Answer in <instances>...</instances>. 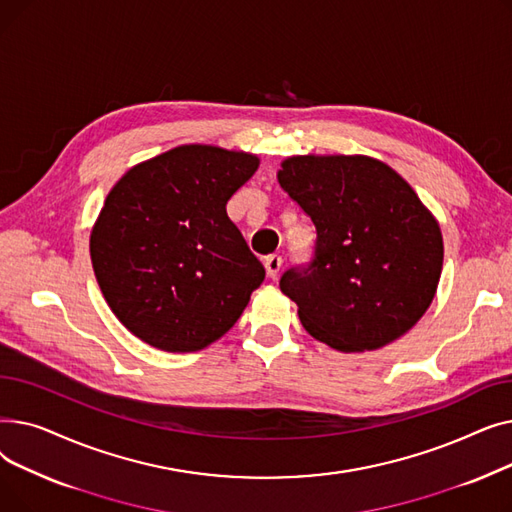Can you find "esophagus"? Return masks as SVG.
<instances>
[{
	"label": "esophagus",
	"instance_id": "obj_1",
	"mask_svg": "<svg viewBox=\"0 0 512 512\" xmlns=\"http://www.w3.org/2000/svg\"><path fill=\"white\" fill-rule=\"evenodd\" d=\"M280 270H282V257L280 255L265 257V272H267V276H270L272 280H276Z\"/></svg>",
	"mask_w": 512,
	"mask_h": 512
}]
</instances>
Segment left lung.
Instances as JSON below:
<instances>
[{"instance_id":"left-lung-1","label":"left lung","mask_w":512,"mask_h":512,"mask_svg":"<svg viewBox=\"0 0 512 512\" xmlns=\"http://www.w3.org/2000/svg\"><path fill=\"white\" fill-rule=\"evenodd\" d=\"M278 182L315 226L311 261L280 278L305 330L336 351H375L432 305L440 226L390 166L363 155L288 157Z\"/></svg>"}]
</instances>
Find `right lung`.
Segmentation results:
<instances>
[{"label": "right lung", "mask_w": 512, "mask_h": 512, "mask_svg": "<svg viewBox=\"0 0 512 512\" xmlns=\"http://www.w3.org/2000/svg\"><path fill=\"white\" fill-rule=\"evenodd\" d=\"M249 153L182 145L128 170L91 234L107 305L143 342L191 353L224 336L265 278L226 213L257 170Z\"/></svg>", "instance_id": "add662e5"}]
</instances>
